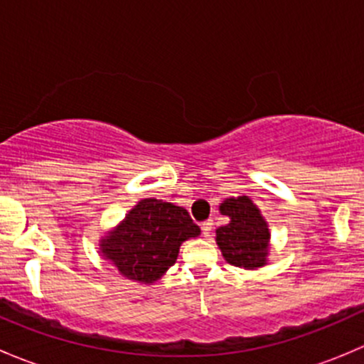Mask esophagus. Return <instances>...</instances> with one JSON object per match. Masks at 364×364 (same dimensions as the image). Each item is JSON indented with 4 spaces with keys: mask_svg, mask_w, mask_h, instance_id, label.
<instances>
[{
    "mask_svg": "<svg viewBox=\"0 0 364 364\" xmlns=\"http://www.w3.org/2000/svg\"><path fill=\"white\" fill-rule=\"evenodd\" d=\"M200 229H203V236L204 237H211V234H213V220H205L203 225H200Z\"/></svg>",
    "mask_w": 364,
    "mask_h": 364,
    "instance_id": "obj_1",
    "label": "esophagus"
}]
</instances>
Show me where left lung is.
Segmentation results:
<instances>
[{
    "label": "left lung",
    "mask_w": 364,
    "mask_h": 364,
    "mask_svg": "<svg viewBox=\"0 0 364 364\" xmlns=\"http://www.w3.org/2000/svg\"><path fill=\"white\" fill-rule=\"evenodd\" d=\"M220 213L229 218V223L216 229V245L223 259L243 269L266 266L271 248L269 225L250 197H229L220 204Z\"/></svg>",
    "instance_id": "1"
}]
</instances>
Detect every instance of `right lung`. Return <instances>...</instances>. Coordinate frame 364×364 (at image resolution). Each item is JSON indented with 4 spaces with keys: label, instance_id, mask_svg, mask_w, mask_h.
<instances>
[{
    "label": "right lung",
    "instance_id": "right-lung-1",
    "mask_svg": "<svg viewBox=\"0 0 364 364\" xmlns=\"http://www.w3.org/2000/svg\"><path fill=\"white\" fill-rule=\"evenodd\" d=\"M199 234L185 208L151 197L139 200L100 237L98 252L121 277L151 285L174 266L179 247Z\"/></svg>",
    "mask_w": 364,
    "mask_h": 364
}]
</instances>
